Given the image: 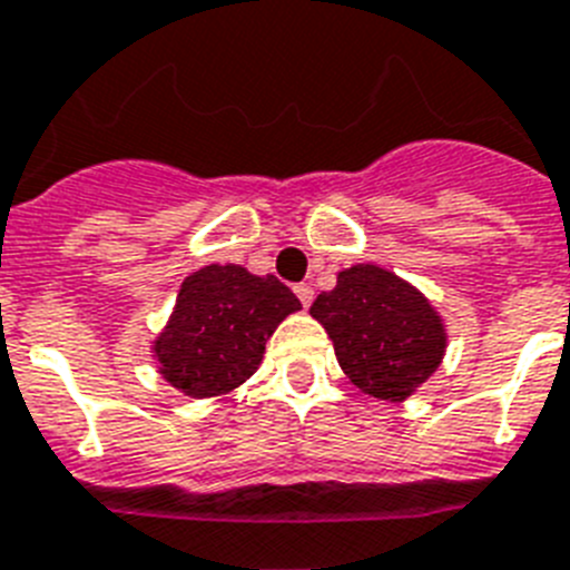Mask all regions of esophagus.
I'll return each mask as SVG.
<instances>
[{"label": "esophagus", "mask_w": 570, "mask_h": 570, "mask_svg": "<svg viewBox=\"0 0 570 570\" xmlns=\"http://www.w3.org/2000/svg\"><path fill=\"white\" fill-rule=\"evenodd\" d=\"M296 296H299V303L305 305V308H308V305H312V299H314V288L312 285H296Z\"/></svg>", "instance_id": "obj_1"}]
</instances>
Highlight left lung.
Masks as SVG:
<instances>
[{
  "label": "left lung",
  "mask_w": 570,
  "mask_h": 570,
  "mask_svg": "<svg viewBox=\"0 0 570 570\" xmlns=\"http://www.w3.org/2000/svg\"><path fill=\"white\" fill-rule=\"evenodd\" d=\"M312 317L335 343L337 364L364 393L402 402L434 373L445 328L425 296L384 267L355 265L320 294Z\"/></svg>",
  "instance_id": "8db88e82"
}]
</instances>
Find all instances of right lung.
<instances>
[{
  "label": "right lung",
  "mask_w": 570,
  "mask_h": 570,
  "mask_svg": "<svg viewBox=\"0 0 570 570\" xmlns=\"http://www.w3.org/2000/svg\"><path fill=\"white\" fill-rule=\"evenodd\" d=\"M299 299L276 276L209 265L183 282L177 308L157 341L163 375L195 399L218 396L256 373L265 341Z\"/></svg>",
  "instance_id": "obj_1"
}]
</instances>
